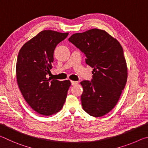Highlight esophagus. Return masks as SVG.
Segmentation results:
<instances>
[{
  "label": "esophagus",
  "instance_id": "1",
  "mask_svg": "<svg viewBox=\"0 0 148 148\" xmlns=\"http://www.w3.org/2000/svg\"><path fill=\"white\" fill-rule=\"evenodd\" d=\"M78 84V82H76V81H71V84L72 86H75V85H77Z\"/></svg>",
  "mask_w": 148,
  "mask_h": 148
}]
</instances>
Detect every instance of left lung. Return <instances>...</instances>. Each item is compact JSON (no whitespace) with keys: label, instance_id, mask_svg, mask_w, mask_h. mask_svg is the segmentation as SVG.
Wrapping results in <instances>:
<instances>
[{"label":"left lung","instance_id":"8db88e82","mask_svg":"<svg viewBox=\"0 0 148 148\" xmlns=\"http://www.w3.org/2000/svg\"><path fill=\"white\" fill-rule=\"evenodd\" d=\"M69 40L86 57L93 68L91 82L81 83L82 108L90 116L101 117L118 102L127 79V62L119 42L104 30L90 29L72 34Z\"/></svg>","mask_w":148,"mask_h":148}]
</instances>
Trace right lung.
I'll return each mask as SVG.
<instances>
[{
  "mask_svg": "<svg viewBox=\"0 0 148 148\" xmlns=\"http://www.w3.org/2000/svg\"><path fill=\"white\" fill-rule=\"evenodd\" d=\"M69 32L45 30L25 44L19 50L16 77L23 98L35 112L51 116L62 109L71 86L70 80L48 79L57 45Z\"/></svg>",
  "mask_w": 148,
  "mask_h": 148,
  "instance_id": "1",
  "label": "right lung"
}]
</instances>
